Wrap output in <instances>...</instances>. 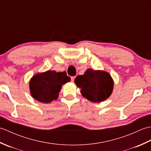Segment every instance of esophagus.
<instances>
[{"label":"esophagus","mask_w":151,"mask_h":151,"mask_svg":"<svg viewBox=\"0 0 151 151\" xmlns=\"http://www.w3.org/2000/svg\"><path fill=\"white\" fill-rule=\"evenodd\" d=\"M75 77H76V76H71V81L72 82H74V81H75Z\"/></svg>","instance_id":"obj_1"}]
</instances>
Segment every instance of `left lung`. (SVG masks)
I'll return each instance as SVG.
<instances>
[{
    "mask_svg": "<svg viewBox=\"0 0 151 151\" xmlns=\"http://www.w3.org/2000/svg\"><path fill=\"white\" fill-rule=\"evenodd\" d=\"M75 83L81 88L83 97L93 102H100L110 97L114 82L110 74L102 70L88 69L83 75L76 76Z\"/></svg>",
    "mask_w": 151,
    "mask_h": 151,
    "instance_id": "1",
    "label": "left lung"
}]
</instances>
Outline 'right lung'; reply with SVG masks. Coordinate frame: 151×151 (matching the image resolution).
Instances as JSON below:
<instances>
[{
    "label": "right lung",
    "instance_id": "1",
    "mask_svg": "<svg viewBox=\"0 0 151 151\" xmlns=\"http://www.w3.org/2000/svg\"><path fill=\"white\" fill-rule=\"evenodd\" d=\"M70 81V78L65 71L58 72L47 70L37 74L30 81V93L36 100L49 103L58 97L62 85Z\"/></svg>",
    "mask_w": 151,
    "mask_h": 151
}]
</instances>
